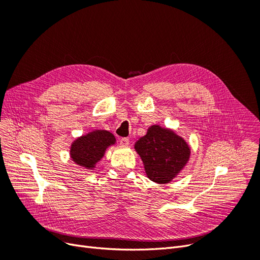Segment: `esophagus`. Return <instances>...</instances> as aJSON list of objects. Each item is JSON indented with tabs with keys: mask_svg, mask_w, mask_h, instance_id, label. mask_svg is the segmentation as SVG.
I'll return each mask as SVG.
<instances>
[{
	"mask_svg": "<svg viewBox=\"0 0 260 260\" xmlns=\"http://www.w3.org/2000/svg\"><path fill=\"white\" fill-rule=\"evenodd\" d=\"M119 143H120L121 146H128L129 143H130V141H129L128 138H121L119 140Z\"/></svg>",
	"mask_w": 260,
	"mask_h": 260,
	"instance_id": "34e87169",
	"label": "esophagus"
}]
</instances>
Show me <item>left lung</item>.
<instances>
[{"label": "left lung", "mask_w": 260, "mask_h": 260, "mask_svg": "<svg viewBox=\"0 0 260 260\" xmlns=\"http://www.w3.org/2000/svg\"><path fill=\"white\" fill-rule=\"evenodd\" d=\"M136 151L144 164L145 172L156 183H169L190 158V147L180 136L161 128L151 125L147 133L135 145Z\"/></svg>", "instance_id": "1"}]
</instances>
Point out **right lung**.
Here are the masks:
<instances>
[{
	"label": "right lung",
	"mask_w": 260,
	"mask_h": 260,
	"mask_svg": "<svg viewBox=\"0 0 260 260\" xmlns=\"http://www.w3.org/2000/svg\"><path fill=\"white\" fill-rule=\"evenodd\" d=\"M113 133L106 130H94L76 139L70 147L72 159L85 169H93L104 156L108 146L115 144Z\"/></svg>",
	"instance_id": "1"
}]
</instances>
